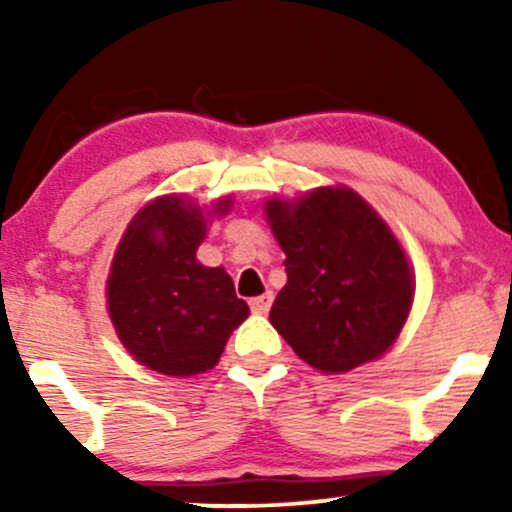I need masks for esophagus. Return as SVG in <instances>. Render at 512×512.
<instances>
[{
    "label": "esophagus",
    "instance_id": "1",
    "mask_svg": "<svg viewBox=\"0 0 512 512\" xmlns=\"http://www.w3.org/2000/svg\"><path fill=\"white\" fill-rule=\"evenodd\" d=\"M272 301H274L272 291L262 293V296L252 298V301H250V310H252V313H257V315H264L269 308H272Z\"/></svg>",
    "mask_w": 512,
    "mask_h": 512
}]
</instances>
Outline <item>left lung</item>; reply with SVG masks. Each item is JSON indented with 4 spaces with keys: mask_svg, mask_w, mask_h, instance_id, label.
<instances>
[{
    "mask_svg": "<svg viewBox=\"0 0 512 512\" xmlns=\"http://www.w3.org/2000/svg\"><path fill=\"white\" fill-rule=\"evenodd\" d=\"M267 219L289 279L269 313L276 332L322 373L383 356L414 301L409 262L385 221L346 187L272 199Z\"/></svg>",
    "mask_w": 512,
    "mask_h": 512,
    "instance_id": "left-lung-1",
    "label": "left lung"
}]
</instances>
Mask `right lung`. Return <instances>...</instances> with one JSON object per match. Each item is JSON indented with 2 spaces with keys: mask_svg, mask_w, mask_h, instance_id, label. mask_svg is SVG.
<instances>
[{
  "mask_svg": "<svg viewBox=\"0 0 512 512\" xmlns=\"http://www.w3.org/2000/svg\"><path fill=\"white\" fill-rule=\"evenodd\" d=\"M228 199L219 202L221 214ZM204 216L180 197H161L134 216L108 276V310L117 337L139 363L163 375L204 373L250 313L221 267L195 252Z\"/></svg>",
  "mask_w": 512,
  "mask_h": 512,
  "instance_id": "1",
  "label": "right lung"
}]
</instances>
